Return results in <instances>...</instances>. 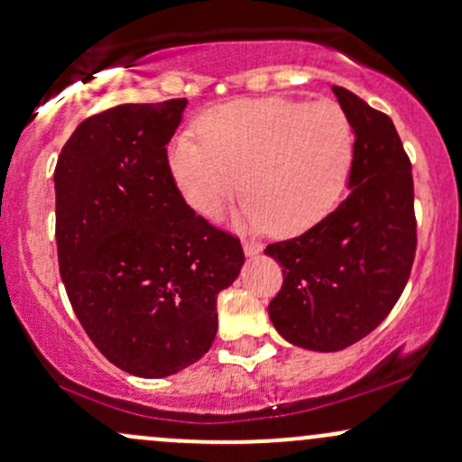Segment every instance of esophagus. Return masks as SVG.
I'll return each instance as SVG.
<instances>
[{"mask_svg":"<svg viewBox=\"0 0 462 462\" xmlns=\"http://www.w3.org/2000/svg\"><path fill=\"white\" fill-rule=\"evenodd\" d=\"M261 249H263V245L258 241H252V238H243V252H245L247 256H256Z\"/></svg>","mask_w":462,"mask_h":462,"instance_id":"obj_1","label":"esophagus"}]
</instances>
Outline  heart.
Wrapping results in <instances>:
<instances>
[{
    "instance_id": "obj_1",
    "label": "heart",
    "mask_w": 462,
    "mask_h": 462,
    "mask_svg": "<svg viewBox=\"0 0 462 462\" xmlns=\"http://www.w3.org/2000/svg\"><path fill=\"white\" fill-rule=\"evenodd\" d=\"M198 132L169 145L167 164L187 204L210 219L243 189L249 227L293 235L317 224L346 187L354 132L328 99H238L208 110Z\"/></svg>"
}]
</instances>
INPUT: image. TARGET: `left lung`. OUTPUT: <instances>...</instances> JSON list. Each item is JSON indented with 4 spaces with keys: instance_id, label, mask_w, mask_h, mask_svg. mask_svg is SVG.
<instances>
[{
    "instance_id": "left-lung-1",
    "label": "left lung",
    "mask_w": 462,
    "mask_h": 462,
    "mask_svg": "<svg viewBox=\"0 0 462 462\" xmlns=\"http://www.w3.org/2000/svg\"><path fill=\"white\" fill-rule=\"evenodd\" d=\"M354 130L347 198L304 235L272 243L282 289L269 319L289 343L338 352L386 319L417 249L411 161L389 115L332 87Z\"/></svg>"
}]
</instances>
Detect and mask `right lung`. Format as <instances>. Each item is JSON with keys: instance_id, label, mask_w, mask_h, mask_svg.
I'll use <instances>...</instances> for the list:
<instances>
[{"instance_id": "1", "label": "right lung", "mask_w": 462, "mask_h": 462, "mask_svg": "<svg viewBox=\"0 0 462 462\" xmlns=\"http://www.w3.org/2000/svg\"><path fill=\"white\" fill-rule=\"evenodd\" d=\"M187 99L121 104L78 125L58 156V267L110 363L164 378L208 352L217 295L241 273L236 236L184 201L167 164Z\"/></svg>"}]
</instances>
